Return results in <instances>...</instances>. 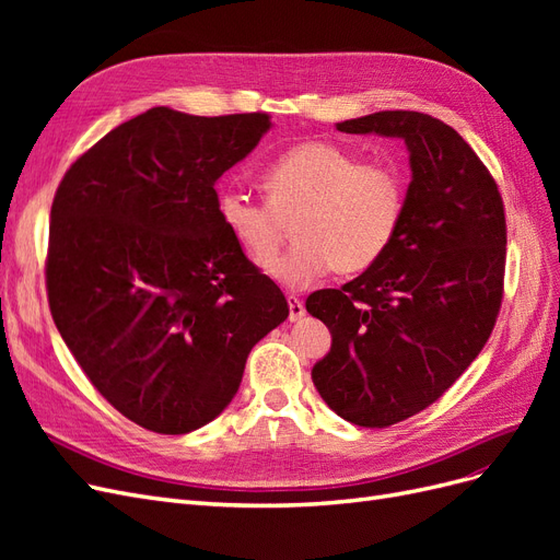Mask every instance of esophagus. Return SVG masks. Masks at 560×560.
Segmentation results:
<instances>
[{"label":"esophagus","mask_w":560,"mask_h":560,"mask_svg":"<svg viewBox=\"0 0 560 560\" xmlns=\"http://www.w3.org/2000/svg\"><path fill=\"white\" fill-rule=\"evenodd\" d=\"M287 306H290V322H299L303 315H306V308H303V303L296 294L287 296Z\"/></svg>","instance_id":"obj_1"}]
</instances>
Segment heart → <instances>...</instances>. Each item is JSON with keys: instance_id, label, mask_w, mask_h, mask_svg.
Returning <instances> with one entry per match:
<instances>
[{"instance_id": "obj_1", "label": "heart", "mask_w": 560, "mask_h": 560, "mask_svg": "<svg viewBox=\"0 0 560 560\" xmlns=\"http://www.w3.org/2000/svg\"><path fill=\"white\" fill-rule=\"evenodd\" d=\"M266 200L243 189L219 194V219L247 257L266 266L295 224L298 245L268 265L284 287H308L334 268L358 276L395 243L406 184L393 165L362 163L334 142H303L284 151L264 175Z\"/></svg>"}]
</instances>
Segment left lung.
<instances>
[{"label":"left lung","mask_w":560,"mask_h":560,"mask_svg":"<svg viewBox=\"0 0 560 560\" xmlns=\"http://www.w3.org/2000/svg\"><path fill=\"white\" fill-rule=\"evenodd\" d=\"M399 138L411 184L395 243L341 290L306 311L331 331L313 383L331 411L389 428L442 397L477 360L502 306L506 224L493 175L451 126L420 112H376L336 124Z\"/></svg>","instance_id":"1"}]
</instances>
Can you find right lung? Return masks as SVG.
I'll return each mask as SVG.
<instances>
[{
  "instance_id": "right-lung-1",
  "label": "right lung",
  "mask_w": 560,
  "mask_h": 560,
  "mask_svg": "<svg viewBox=\"0 0 560 560\" xmlns=\"http://www.w3.org/2000/svg\"><path fill=\"white\" fill-rule=\"evenodd\" d=\"M268 128L261 112L154 107L107 132L58 186L50 315L97 393L144 430L208 425L238 393L249 350L290 315L222 224L214 191Z\"/></svg>"
}]
</instances>
